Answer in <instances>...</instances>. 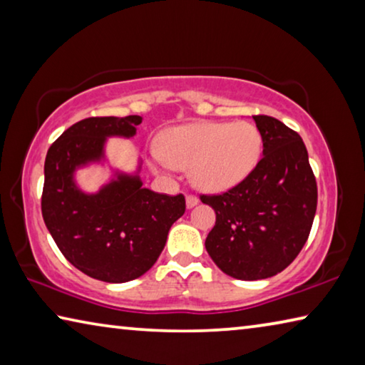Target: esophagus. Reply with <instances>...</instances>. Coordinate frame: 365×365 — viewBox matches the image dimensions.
<instances>
[{"label":"esophagus","instance_id":"obj_1","mask_svg":"<svg viewBox=\"0 0 365 365\" xmlns=\"http://www.w3.org/2000/svg\"><path fill=\"white\" fill-rule=\"evenodd\" d=\"M197 202H200V200H197L196 196H193V195H188L187 196V207L188 209H191V207H195Z\"/></svg>","mask_w":365,"mask_h":365}]
</instances>
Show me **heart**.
Here are the masks:
<instances>
[{"mask_svg":"<svg viewBox=\"0 0 365 365\" xmlns=\"http://www.w3.org/2000/svg\"><path fill=\"white\" fill-rule=\"evenodd\" d=\"M261 153L262 135L255 123L195 122L163 133L158 163L190 169L191 183L197 190L222 193L251 174Z\"/></svg>","mask_w":365,"mask_h":365,"instance_id":"heart-1","label":"heart"}]
</instances>
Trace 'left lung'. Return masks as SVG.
<instances>
[{
    "label": "left lung",
    "instance_id": "obj_1",
    "mask_svg": "<svg viewBox=\"0 0 365 365\" xmlns=\"http://www.w3.org/2000/svg\"><path fill=\"white\" fill-rule=\"evenodd\" d=\"M262 159L222 195H202L215 211L206 251L224 274L262 280L287 269L307 242L317 209V183L302 138L270 115H252Z\"/></svg>",
    "mask_w": 365,
    "mask_h": 365
}]
</instances>
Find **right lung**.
Here are the masks:
<instances>
[{
	"label": "right lung",
	"mask_w": 365,
	"mask_h": 365,
	"mask_svg": "<svg viewBox=\"0 0 365 365\" xmlns=\"http://www.w3.org/2000/svg\"><path fill=\"white\" fill-rule=\"evenodd\" d=\"M140 115L88 117L61 135L45 159L41 214L59 251L91 279L123 283L150 270L172 224L185 212V196L143 188L137 174L114 172L96 193H85L73 174L104 160L109 137L132 138Z\"/></svg>",
	"instance_id": "1"
}]
</instances>
